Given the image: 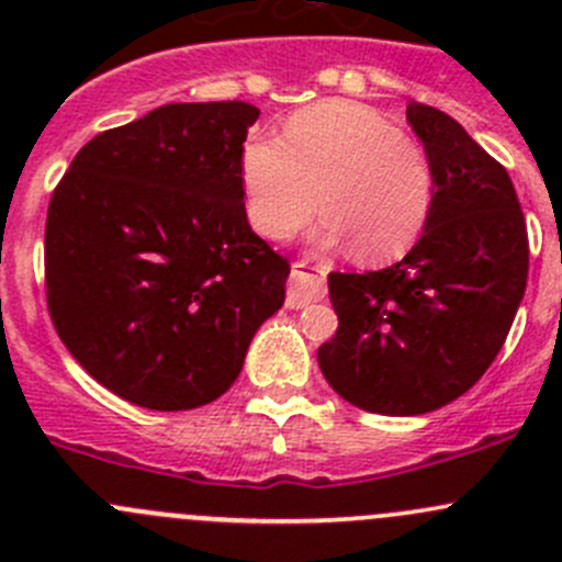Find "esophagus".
<instances>
[{"label":"esophagus","mask_w":562,"mask_h":562,"mask_svg":"<svg viewBox=\"0 0 562 562\" xmlns=\"http://www.w3.org/2000/svg\"><path fill=\"white\" fill-rule=\"evenodd\" d=\"M323 296H326V277H323V271L307 263V260H296L291 266V285H288L285 307H307L310 302H317Z\"/></svg>","instance_id":"1"}]
</instances>
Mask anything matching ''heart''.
I'll list each match as a JSON object with an SVG mask.
<instances>
[{
  "label": "heart",
  "instance_id": "obj_1",
  "mask_svg": "<svg viewBox=\"0 0 562 562\" xmlns=\"http://www.w3.org/2000/svg\"><path fill=\"white\" fill-rule=\"evenodd\" d=\"M245 209L266 239H291L317 212L321 245L348 239L353 255L383 260L422 236L435 203L427 149L372 105L321 100L291 113L280 138H249L239 157Z\"/></svg>",
  "mask_w": 562,
  "mask_h": 562
}]
</instances>
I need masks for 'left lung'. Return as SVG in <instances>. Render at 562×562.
<instances>
[{
  "label": "left lung",
  "mask_w": 562,
  "mask_h": 562,
  "mask_svg": "<svg viewBox=\"0 0 562 562\" xmlns=\"http://www.w3.org/2000/svg\"><path fill=\"white\" fill-rule=\"evenodd\" d=\"M435 168L422 239L389 269L328 274L339 328L317 348L328 386L383 416H422L490 370L527 285V228L506 168L449 113L413 100Z\"/></svg>",
  "instance_id": "obj_1"
}]
</instances>
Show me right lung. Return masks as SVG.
I'll list each match as a JSON object with an SVG mask.
<instances>
[{
	"label": "right lung",
	"mask_w": 562,
	"mask_h": 562,
	"mask_svg": "<svg viewBox=\"0 0 562 562\" xmlns=\"http://www.w3.org/2000/svg\"><path fill=\"white\" fill-rule=\"evenodd\" d=\"M258 108L171 103L94 135L45 220V299L72 359L149 411L239 378L291 263L247 223L239 157Z\"/></svg>",
	"instance_id": "right-lung-1"
}]
</instances>
